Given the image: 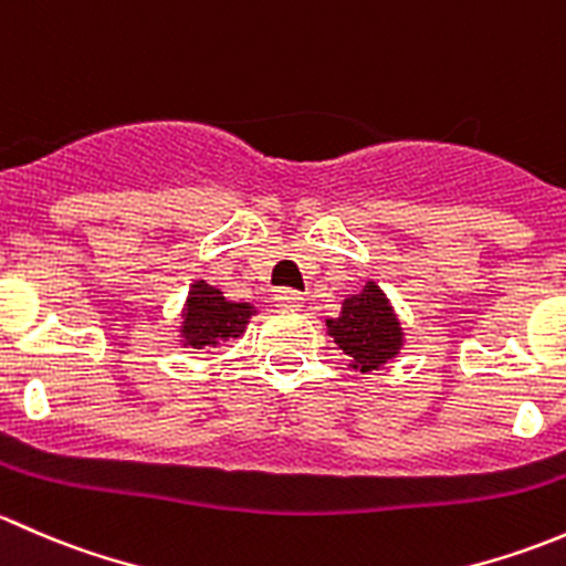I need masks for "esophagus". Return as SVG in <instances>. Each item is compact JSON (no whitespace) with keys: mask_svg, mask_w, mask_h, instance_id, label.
Listing matches in <instances>:
<instances>
[{"mask_svg":"<svg viewBox=\"0 0 566 566\" xmlns=\"http://www.w3.org/2000/svg\"><path fill=\"white\" fill-rule=\"evenodd\" d=\"M273 301H276V306H282V310H301V306H304V295L295 293V290H276V293H273Z\"/></svg>","mask_w":566,"mask_h":566,"instance_id":"1","label":"esophagus"}]
</instances>
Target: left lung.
<instances>
[{"instance_id":"obj_1","label":"left lung","mask_w":566,"mask_h":566,"mask_svg":"<svg viewBox=\"0 0 566 566\" xmlns=\"http://www.w3.org/2000/svg\"><path fill=\"white\" fill-rule=\"evenodd\" d=\"M325 334L345 353L347 367L378 373L405 347V328L389 295L369 279L361 293L347 295L336 317H325Z\"/></svg>"}]
</instances>
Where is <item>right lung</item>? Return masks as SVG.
Here are the masks:
<instances>
[{"label":"right lung","mask_w":566,"mask_h":566,"mask_svg":"<svg viewBox=\"0 0 566 566\" xmlns=\"http://www.w3.org/2000/svg\"><path fill=\"white\" fill-rule=\"evenodd\" d=\"M254 315V304L224 298L219 287L197 279L188 287L186 304L180 310L177 342L182 347H193V350H210L227 339H241Z\"/></svg>","instance_id":"add662e5"}]
</instances>
